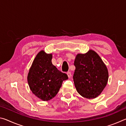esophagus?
I'll use <instances>...</instances> for the list:
<instances>
[{
  "label": "esophagus",
  "instance_id": "34e87169",
  "mask_svg": "<svg viewBox=\"0 0 126 126\" xmlns=\"http://www.w3.org/2000/svg\"><path fill=\"white\" fill-rule=\"evenodd\" d=\"M67 75H68V77L69 78H70L71 77V76H72V74H71V72H68L67 73Z\"/></svg>",
  "mask_w": 126,
  "mask_h": 126
}]
</instances>
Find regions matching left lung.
Here are the masks:
<instances>
[{
    "label": "left lung",
    "instance_id": "1",
    "mask_svg": "<svg viewBox=\"0 0 126 126\" xmlns=\"http://www.w3.org/2000/svg\"><path fill=\"white\" fill-rule=\"evenodd\" d=\"M74 65L73 78L78 93L88 99L98 96L107 83L108 72L97 53L90 50L86 54H77Z\"/></svg>",
    "mask_w": 126,
    "mask_h": 126
}]
</instances>
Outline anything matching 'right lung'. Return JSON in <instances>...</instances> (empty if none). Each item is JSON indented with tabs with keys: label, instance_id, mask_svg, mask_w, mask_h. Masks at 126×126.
<instances>
[{
	"label": "right lung",
	"instance_id": "right-lung-1",
	"mask_svg": "<svg viewBox=\"0 0 126 126\" xmlns=\"http://www.w3.org/2000/svg\"><path fill=\"white\" fill-rule=\"evenodd\" d=\"M52 54L40 51L34 60L28 75L30 89L43 101H49L58 93L68 76L59 71L52 63Z\"/></svg>",
	"mask_w": 126,
	"mask_h": 126
}]
</instances>
